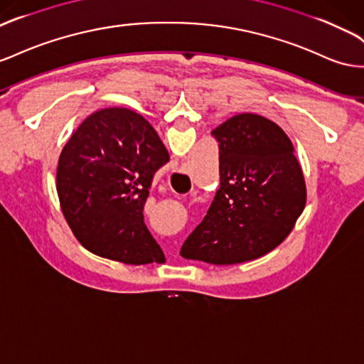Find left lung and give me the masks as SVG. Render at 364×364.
Listing matches in <instances>:
<instances>
[{"label": "left lung", "mask_w": 364, "mask_h": 364, "mask_svg": "<svg viewBox=\"0 0 364 364\" xmlns=\"http://www.w3.org/2000/svg\"><path fill=\"white\" fill-rule=\"evenodd\" d=\"M220 188L181 250L183 259L234 264L259 259L288 237L306 205V185L288 134L242 113L214 129Z\"/></svg>", "instance_id": "obj_1"}]
</instances>
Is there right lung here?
I'll return each mask as SVG.
<instances>
[{"instance_id":"right-lung-1","label":"right lung","mask_w":364,"mask_h":364,"mask_svg":"<svg viewBox=\"0 0 364 364\" xmlns=\"http://www.w3.org/2000/svg\"><path fill=\"white\" fill-rule=\"evenodd\" d=\"M170 161L150 122L130 109L90 114L64 145L56 170L61 210L85 250L127 264L162 263L144 222L154 173Z\"/></svg>"}]
</instances>
